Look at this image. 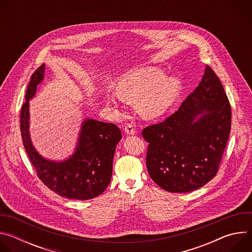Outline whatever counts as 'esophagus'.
<instances>
[{"label":"esophagus","instance_id":"1","mask_svg":"<svg viewBox=\"0 0 252 252\" xmlns=\"http://www.w3.org/2000/svg\"><path fill=\"white\" fill-rule=\"evenodd\" d=\"M125 131H126L127 134H129V135L134 134V126H133V125H131V124H126V125L125 126Z\"/></svg>","mask_w":252,"mask_h":252}]
</instances>
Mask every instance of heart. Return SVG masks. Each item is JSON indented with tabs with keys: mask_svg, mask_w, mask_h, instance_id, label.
I'll list each match as a JSON object with an SVG mask.
<instances>
[{
	"mask_svg": "<svg viewBox=\"0 0 252 252\" xmlns=\"http://www.w3.org/2000/svg\"><path fill=\"white\" fill-rule=\"evenodd\" d=\"M183 90V84L175 76L165 77L164 71L156 66L138 68L123 76L115 86L116 94H107L105 99L116 103L121 97L137 100L140 114L146 118H156L171 106Z\"/></svg>",
	"mask_w": 252,
	"mask_h": 252,
	"instance_id": "obj_1",
	"label": "heart"
}]
</instances>
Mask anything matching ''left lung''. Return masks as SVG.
<instances>
[{
	"label": "left lung",
	"mask_w": 252,
	"mask_h": 252,
	"mask_svg": "<svg viewBox=\"0 0 252 252\" xmlns=\"http://www.w3.org/2000/svg\"><path fill=\"white\" fill-rule=\"evenodd\" d=\"M231 126V109L218 76L205 66L197 88L165 121L142 130L147 167L169 192H189L218 173Z\"/></svg>",
	"instance_id": "obj_1"
}]
</instances>
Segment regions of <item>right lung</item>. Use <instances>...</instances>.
Masks as SVG:
<instances>
[{
    "mask_svg": "<svg viewBox=\"0 0 252 252\" xmlns=\"http://www.w3.org/2000/svg\"><path fill=\"white\" fill-rule=\"evenodd\" d=\"M45 63L32 75L21 111L24 147L41 181L59 195L87 200L101 194L111 183L113 160L121 129L114 124L93 119L82 123L74 154L63 160L43 158L32 146L30 134V99L45 78Z\"/></svg>",
    "mask_w": 252,
    "mask_h": 252,
    "instance_id": "1",
    "label": "right lung"
}]
</instances>
